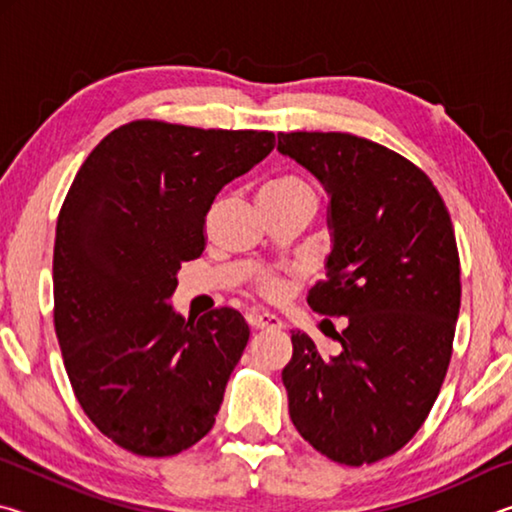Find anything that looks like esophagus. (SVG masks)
Listing matches in <instances>:
<instances>
[{"label":"esophagus","mask_w":512,"mask_h":512,"mask_svg":"<svg viewBox=\"0 0 512 512\" xmlns=\"http://www.w3.org/2000/svg\"><path fill=\"white\" fill-rule=\"evenodd\" d=\"M248 325L253 329H273V327H282L280 318L268 314V311H250V314L246 316Z\"/></svg>","instance_id":"obj_1"}]
</instances>
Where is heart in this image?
<instances>
[{
	"instance_id": "1",
	"label": "heart",
	"mask_w": 512,
	"mask_h": 512,
	"mask_svg": "<svg viewBox=\"0 0 512 512\" xmlns=\"http://www.w3.org/2000/svg\"><path fill=\"white\" fill-rule=\"evenodd\" d=\"M316 187L309 183L307 178L296 176V173H282L268 180L262 187V201L264 203H293V201H316ZM259 289L266 296H273L277 291V282L273 277H262L259 280Z\"/></svg>"
}]
</instances>
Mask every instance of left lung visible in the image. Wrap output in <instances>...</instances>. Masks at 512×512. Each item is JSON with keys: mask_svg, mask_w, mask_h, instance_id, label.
<instances>
[{"mask_svg": "<svg viewBox=\"0 0 512 512\" xmlns=\"http://www.w3.org/2000/svg\"><path fill=\"white\" fill-rule=\"evenodd\" d=\"M277 151L329 194L332 253L309 307L348 316L336 357L291 334V422L336 463H377L415 436L447 375L461 309L454 225L427 173L366 137L277 133Z\"/></svg>", "mask_w": 512, "mask_h": 512, "instance_id": "8db88e82", "label": "left lung"}]
</instances>
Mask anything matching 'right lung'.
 I'll list each match as a JSON object with an SVG mask.
<instances>
[{
	"mask_svg": "<svg viewBox=\"0 0 512 512\" xmlns=\"http://www.w3.org/2000/svg\"><path fill=\"white\" fill-rule=\"evenodd\" d=\"M271 131L124 124L94 146L60 207L54 327L69 384L103 436L173 456L212 429L250 329L230 307L183 318L167 305L183 262L205 250V216L262 162Z\"/></svg>",
	"mask_w": 512,
	"mask_h": 512,
	"instance_id": "right-lung-1",
	"label": "right lung"
}]
</instances>
